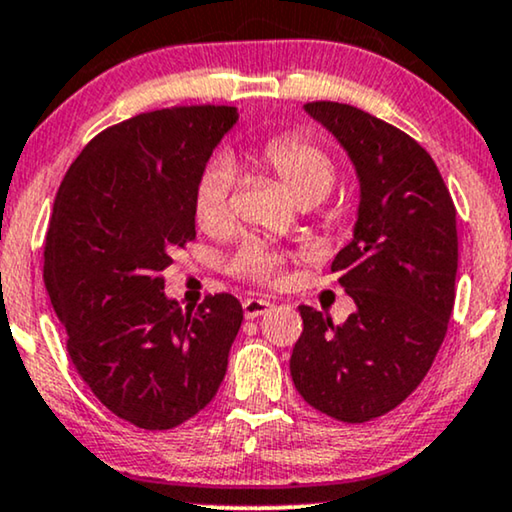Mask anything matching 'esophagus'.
<instances>
[{
    "instance_id": "34e87169",
    "label": "esophagus",
    "mask_w": 512,
    "mask_h": 512,
    "mask_svg": "<svg viewBox=\"0 0 512 512\" xmlns=\"http://www.w3.org/2000/svg\"><path fill=\"white\" fill-rule=\"evenodd\" d=\"M271 306H274V304H271L269 299L248 297L243 302V313H245V318H260V316H264V313L271 309Z\"/></svg>"
}]
</instances>
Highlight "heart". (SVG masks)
Masks as SVG:
<instances>
[{"mask_svg":"<svg viewBox=\"0 0 512 512\" xmlns=\"http://www.w3.org/2000/svg\"><path fill=\"white\" fill-rule=\"evenodd\" d=\"M252 161L274 175L285 192L295 196L302 206L323 201L337 180V163L332 154L304 133L274 135L252 152ZM231 185L234 173L222 161L210 163L196 182L194 217L208 234L229 227ZM231 271L252 281L276 285L283 281L285 257L257 243H248L231 260Z\"/></svg>","mask_w":512,"mask_h":512,"instance_id":"b5f03b06","label":"heart"}]
</instances>
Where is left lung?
Wrapping results in <instances>:
<instances>
[{"mask_svg": "<svg viewBox=\"0 0 512 512\" xmlns=\"http://www.w3.org/2000/svg\"><path fill=\"white\" fill-rule=\"evenodd\" d=\"M360 182L358 220L332 271L356 311L342 325L299 306L290 358L299 395L327 417L363 424L391 412L431 370L454 309L456 208L431 154L363 109L306 102Z\"/></svg>", "mask_w": 512, "mask_h": 512, "instance_id": "obj_1", "label": "left lung"}]
</instances>
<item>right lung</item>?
Instances as JSON below:
<instances>
[{
  "mask_svg": "<svg viewBox=\"0 0 512 512\" xmlns=\"http://www.w3.org/2000/svg\"><path fill=\"white\" fill-rule=\"evenodd\" d=\"M236 107L154 109L88 142L58 189L44 283L67 353L95 398L168 431L215 398L243 320L234 295L182 311L163 269L196 238L194 189Z\"/></svg>",
  "mask_w": 512,
  "mask_h": 512,
  "instance_id": "1",
  "label": "right lung"
}]
</instances>
